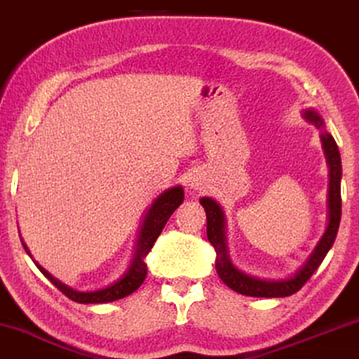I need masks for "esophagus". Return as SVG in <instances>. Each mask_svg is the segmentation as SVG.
<instances>
[{
  "mask_svg": "<svg viewBox=\"0 0 359 359\" xmlns=\"http://www.w3.org/2000/svg\"><path fill=\"white\" fill-rule=\"evenodd\" d=\"M188 183H189V188L194 189V191H201V189L205 188V180H203L200 175H193Z\"/></svg>",
  "mask_w": 359,
  "mask_h": 359,
  "instance_id": "1",
  "label": "esophagus"
}]
</instances>
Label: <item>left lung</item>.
<instances>
[{
	"label": "left lung",
	"instance_id": "obj_1",
	"mask_svg": "<svg viewBox=\"0 0 359 359\" xmlns=\"http://www.w3.org/2000/svg\"><path fill=\"white\" fill-rule=\"evenodd\" d=\"M303 118L308 123L315 125L321 131L320 138L325 151L326 163L330 168V184H328V226L323 233L321 240L308 256V259L296 269L294 274L285 280H261V278L250 276L241 269H238L229 259L226 245V216L223 208L213 198H201L200 203L206 211V234L208 240L216 251V271L226 286L236 293L245 296H256V298H285L299 291L311 274L316 271L323 263L325 256L333 246L336 234H338L339 219H341V156H339L338 144L333 136L325 130V121L320 113L315 109H304Z\"/></svg>",
	"mask_w": 359,
	"mask_h": 359
}]
</instances>
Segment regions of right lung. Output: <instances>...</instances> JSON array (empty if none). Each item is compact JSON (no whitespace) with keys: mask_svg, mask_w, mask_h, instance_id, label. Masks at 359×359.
I'll return each mask as SVG.
<instances>
[{"mask_svg":"<svg viewBox=\"0 0 359 359\" xmlns=\"http://www.w3.org/2000/svg\"><path fill=\"white\" fill-rule=\"evenodd\" d=\"M184 198V191L183 188L180 187H172L168 188L166 191H163L159 196L151 203L149 210L146 211L143 223H141L140 233H138V240H136V246H135V255L130 261V266L125 273L121 274V278H118L116 281L108 285L106 287H101V290H95V291H78L69 287L65 283H61L60 280H56L53 274H50L44 269L43 266L34 261L39 271H41L44 276L50 280L53 285H55L57 290L61 291L65 296H68L69 299L76 303H83V304H91V303H109V302H116V299L125 298V296H130L131 293H135L138 287L143 285L146 273H148V268H146L144 258L146 255L151 251V248L156 241V238L159 236V233L163 231L165 228L166 221L170 219V216L172 215V211L178 208L181 203H183ZM23 243L26 253H29L28 246Z\"/></svg>","mask_w":359,"mask_h":359,"instance_id":"1","label":"right lung"}]
</instances>
